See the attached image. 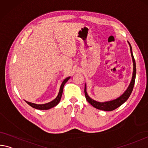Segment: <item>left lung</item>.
Returning a JSON list of instances; mask_svg holds the SVG:
<instances>
[{
    "instance_id": "left-lung-1",
    "label": "left lung",
    "mask_w": 148,
    "mask_h": 148,
    "mask_svg": "<svg viewBox=\"0 0 148 148\" xmlns=\"http://www.w3.org/2000/svg\"><path fill=\"white\" fill-rule=\"evenodd\" d=\"M129 45H130V52H131V55H132V60H133V74H132V80H131V82L129 85L128 88L127 90H126L125 93H123V95L120 97L117 98L116 99H114L112 101H107V102H98L96 101L95 100H93L92 99L89 97L88 93H87L86 91V85L85 84V88H84V93H85V96L86 98V100L88 101L89 103L91 104L93 107L97 109L103 110V111H113V110L116 109V108L120 107L121 105H123L124 103H125L126 100L128 99V97H130V95L132 93L133 90L134 86V82H135V78H136V62H135V59L134 58L133 54H132V47H131L130 44L129 43Z\"/></svg>"
}]
</instances>
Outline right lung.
Listing matches in <instances>:
<instances>
[{"instance_id":"1","label":"right lung","mask_w":148,"mask_h":148,"mask_svg":"<svg viewBox=\"0 0 148 148\" xmlns=\"http://www.w3.org/2000/svg\"><path fill=\"white\" fill-rule=\"evenodd\" d=\"M69 79H70V77H68V78H66L64 79V81L62 82L61 86H60V90H59V92H58V94L57 95V97H56L55 99L53 100L52 101L47 103H45V104H42V105L33 103L28 102V101H25V102H26L29 105H30L31 107L35 108V109H40V110H47V109H51V108L55 107L56 105H58V103L60 102V99H61V97H62V92H63V88H64V86Z\"/></svg>"}]
</instances>
